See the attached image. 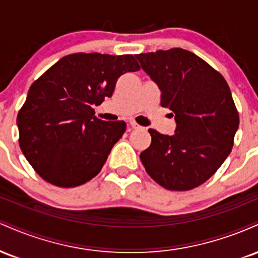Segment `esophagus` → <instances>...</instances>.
<instances>
[{"label":"esophagus","mask_w":258,"mask_h":258,"mask_svg":"<svg viewBox=\"0 0 258 258\" xmlns=\"http://www.w3.org/2000/svg\"><path fill=\"white\" fill-rule=\"evenodd\" d=\"M130 126H131L132 127V128H141V126H139L138 125V123L137 122H136V121H130Z\"/></svg>","instance_id":"esophagus-1"}]
</instances>
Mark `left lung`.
<instances>
[{"mask_svg":"<svg viewBox=\"0 0 258 258\" xmlns=\"http://www.w3.org/2000/svg\"><path fill=\"white\" fill-rule=\"evenodd\" d=\"M161 91L177 127L172 136L149 130L152 143L141 153L147 173L168 190L205 183L232 152L239 112L223 76L183 48L136 54Z\"/></svg>","mask_w":258,"mask_h":258,"instance_id":"obj_1","label":"left lung"}]
</instances>
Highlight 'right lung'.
<instances>
[{
  "label": "right lung",
  "mask_w": 258,
  "mask_h": 258,
  "mask_svg": "<svg viewBox=\"0 0 258 258\" xmlns=\"http://www.w3.org/2000/svg\"><path fill=\"white\" fill-rule=\"evenodd\" d=\"M139 69L132 54L74 53L34 81L17 123L20 149L41 178L74 188L100 172L126 123L98 119L92 105L111 97L121 75Z\"/></svg>",
  "instance_id": "1"
}]
</instances>
